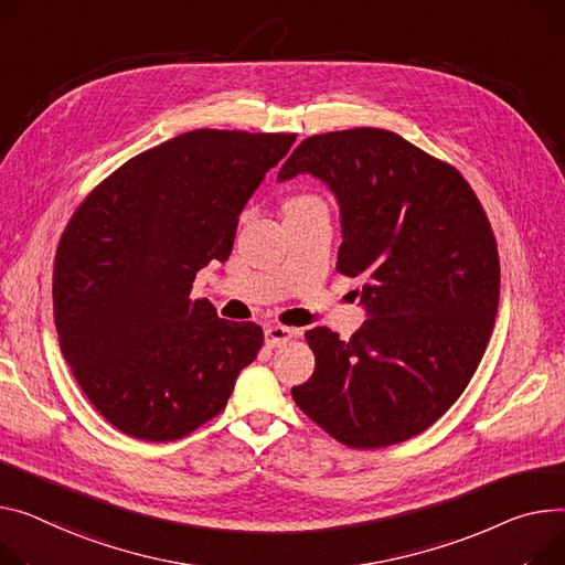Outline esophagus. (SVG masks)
Instances as JSON below:
<instances>
[{"instance_id":"obj_1","label":"esophagus","mask_w":565,"mask_h":565,"mask_svg":"<svg viewBox=\"0 0 565 565\" xmlns=\"http://www.w3.org/2000/svg\"><path fill=\"white\" fill-rule=\"evenodd\" d=\"M292 335H297V331L290 329V327H284V324H268V327H266V345H270V348L286 345Z\"/></svg>"}]
</instances>
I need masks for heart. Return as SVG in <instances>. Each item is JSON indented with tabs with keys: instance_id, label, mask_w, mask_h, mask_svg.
<instances>
[{
	"instance_id": "b5f03b06",
	"label": "heart",
	"mask_w": 565,
	"mask_h": 565,
	"mask_svg": "<svg viewBox=\"0 0 565 565\" xmlns=\"http://www.w3.org/2000/svg\"><path fill=\"white\" fill-rule=\"evenodd\" d=\"M318 204H324L320 198H316V195H295V198H290L288 202H286V213L288 211H297V209H307V206H318Z\"/></svg>"
}]
</instances>
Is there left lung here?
<instances>
[{"label": "left lung", "instance_id": "8db88e82", "mask_svg": "<svg viewBox=\"0 0 565 565\" xmlns=\"http://www.w3.org/2000/svg\"><path fill=\"white\" fill-rule=\"evenodd\" d=\"M302 172L341 206L335 270L365 279L370 318L350 341L327 327L307 331L316 372L292 399L348 447L408 440L459 399L491 338L500 302L491 222L455 166L386 129L302 140L279 181Z\"/></svg>", "mask_w": 565, "mask_h": 565}]
</instances>
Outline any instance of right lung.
<instances>
[{
    "mask_svg": "<svg viewBox=\"0 0 565 565\" xmlns=\"http://www.w3.org/2000/svg\"><path fill=\"white\" fill-rule=\"evenodd\" d=\"M295 134L195 129L129 159L74 211L54 258V322L74 380L127 436L183 438L227 406L260 345L254 322L193 299Z\"/></svg>",
    "mask_w": 565,
    "mask_h": 565,
    "instance_id": "1",
    "label": "right lung"
}]
</instances>
